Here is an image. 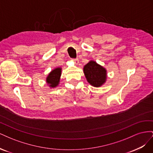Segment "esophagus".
<instances>
[{
    "instance_id": "1",
    "label": "esophagus",
    "mask_w": 153,
    "mask_h": 153,
    "mask_svg": "<svg viewBox=\"0 0 153 153\" xmlns=\"http://www.w3.org/2000/svg\"><path fill=\"white\" fill-rule=\"evenodd\" d=\"M73 61H74V62H75L76 64H78V62H79V60H78V59H73Z\"/></svg>"
}]
</instances>
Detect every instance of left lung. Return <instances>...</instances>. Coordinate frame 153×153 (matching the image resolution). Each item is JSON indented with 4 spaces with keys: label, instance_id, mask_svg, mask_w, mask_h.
I'll return each instance as SVG.
<instances>
[{
    "label": "left lung",
    "instance_id": "obj_1",
    "mask_svg": "<svg viewBox=\"0 0 153 153\" xmlns=\"http://www.w3.org/2000/svg\"><path fill=\"white\" fill-rule=\"evenodd\" d=\"M84 73L87 82L95 87L103 85L107 78L106 69L94 61H90L84 66Z\"/></svg>",
    "mask_w": 153,
    "mask_h": 153
}]
</instances>
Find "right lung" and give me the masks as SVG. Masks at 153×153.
<instances>
[{"instance_id": "right-lung-1", "label": "right lung", "mask_w": 153, "mask_h": 153, "mask_svg": "<svg viewBox=\"0 0 153 153\" xmlns=\"http://www.w3.org/2000/svg\"><path fill=\"white\" fill-rule=\"evenodd\" d=\"M61 70L62 68L58 67L51 71L48 74V75L46 78V82L50 87H56L59 84L60 78H61Z\"/></svg>"}]
</instances>
